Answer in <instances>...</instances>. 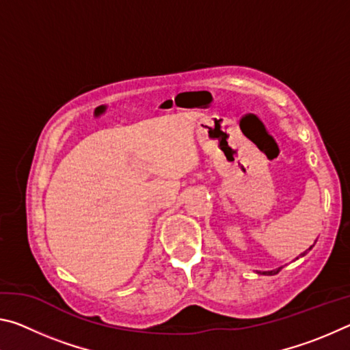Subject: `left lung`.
Returning a JSON list of instances; mask_svg holds the SVG:
<instances>
[{
    "instance_id": "8db88e82",
    "label": "left lung",
    "mask_w": 350,
    "mask_h": 350,
    "mask_svg": "<svg viewBox=\"0 0 350 350\" xmlns=\"http://www.w3.org/2000/svg\"><path fill=\"white\" fill-rule=\"evenodd\" d=\"M313 247V245H312ZM312 247L309 248V250H312ZM309 250H306L304 253H301V256H304V254L307 253V252H309ZM282 269V267H281ZM281 269H278V270H270V271H262V275H276L278 273V271H280Z\"/></svg>"
}]
</instances>
